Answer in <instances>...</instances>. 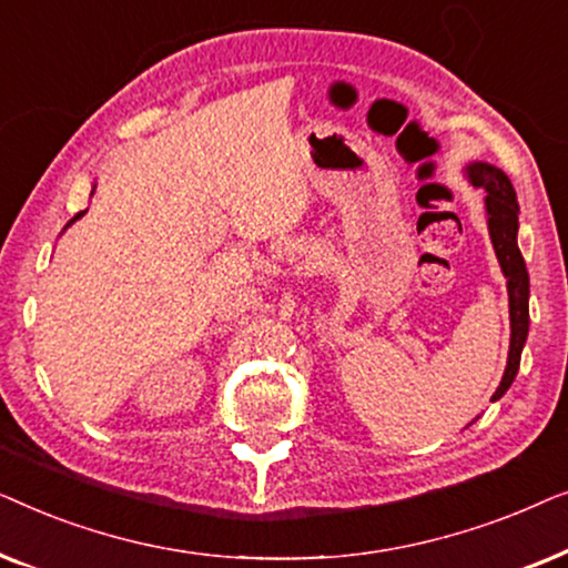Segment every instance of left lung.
Instances as JSON below:
<instances>
[{
	"label": "left lung",
	"instance_id": "obj_1",
	"mask_svg": "<svg viewBox=\"0 0 568 568\" xmlns=\"http://www.w3.org/2000/svg\"><path fill=\"white\" fill-rule=\"evenodd\" d=\"M468 181L476 189L486 191V214H488V235H491L496 258L507 276V292H509V321H511V338H509V359L504 377L491 400H499L509 385L515 383L519 369V356H523V346L527 341V328H530V310H527V300H530V276H527L525 258L517 247V193L511 189V181L507 173L499 168L488 165V162H473L465 168Z\"/></svg>",
	"mask_w": 568,
	"mask_h": 568
}]
</instances>
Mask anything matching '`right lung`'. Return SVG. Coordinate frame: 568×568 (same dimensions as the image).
Segmentation results:
<instances>
[{
  "label": "right lung",
  "mask_w": 568,
  "mask_h": 568,
  "mask_svg": "<svg viewBox=\"0 0 568 568\" xmlns=\"http://www.w3.org/2000/svg\"><path fill=\"white\" fill-rule=\"evenodd\" d=\"M82 214H84V212H80V214H77V216H74V220H72V222H77V220H80V216H82ZM72 222H69V224H72ZM69 224H67V227H69Z\"/></svg>",
  "instance_id": "right-lung-1"
}]
</instances>
